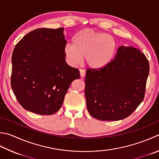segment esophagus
Listing matches in <instances>:
<instances>
[{
  "label": "esophagus",
  "instance_id": "34e87169",
  "mask_svg": "<svg viewBox=\"0 0 159 159\" xmlns=\"http://www.w3.org/2000/svg\"><path fill=\"white\" fill-rule=\"evenodd\" d=\"M80 75L82 78L85 76V71L83 70H80Z\"/></svg>",
  "mask_w": 159,
  "mask_h": 159
}]
</instances>
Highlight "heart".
I'll return each instance as SVG.
<instances>
[{"label":"heart","mask_w":159,"mask_h":159,"mask_svg":"<svg viewBox=\"0 0 159 159\" xmlns=\"http://www.w3.org/2000/svg\"><path fill=\"white\" fill-rule=\"evenodd\" d=\"M116 52V43L112 36L90 28L79 31L74 37L73 44L64 47L65 57L70 65H79L83 57L86 65L94 70L110 65Z\"/></svg>","instance_id":"1"}]
</instances>
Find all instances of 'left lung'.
<instances>
[{
    "mask_svg": "<svg viewBox=\"0 0 159 159\" xmlns=\"http://www.w3.org/2000/svg\"><path fill=\"white\" fill-rule=\"evenodd\" d=\"M149 71L145 54L123 45L107 67L87 70L85 95L90 115L101 120L129 116L143 101Z\"/></svg>",
    "mask_w": 159,
    "mask_h": 159,
    "instance_id": "left-lung-1",
    "label": "left lung"
}]
</instances>
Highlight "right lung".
<instances>
[{
    "label": "right lung",
    "instance_id": "right-lung-1",
    "mask_svg": "<svg viewBox=\"0 0 159 159\" xmlns=\"http://www.w3.org/2000/svg\"><path fill=\"white\" fill-rule=\"evenodd\" d=\"M63 31V27L34 30L14 49L11 88L21 106L33 113L58 111L70 84L80 78L79 70L65 62Z\"/></svg>",
    "mask_w": 159,
    "mask_h": 159
}]
</instances>
